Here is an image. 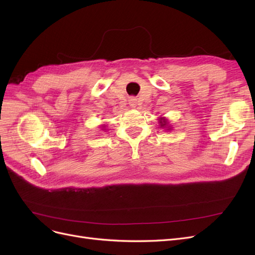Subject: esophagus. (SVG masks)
<instances>
[{
	"instance_id": "1",
	"label": "esophagus",
	"mask_w": 255,
	"mask_h": 255,
	"mask_svg": "<svg viewBox=\"0 0 255 255\" xmlns=\"http://www.w3.org/2000/svg\"><path fill=\"white\" fill-rule=\"evenodd\" d=\"M136 103H137V100H136V98L135 97H130L129 99H128V104L132 106V107H135L136 106Z\"/></svg>"
}]
</instances>
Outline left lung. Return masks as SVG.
<instances>
[{
  "instance_id": "1",
  "label": "left lung",
  "mask_w": 255,
  "mask_h": 255,
  "mask_svg": "<svg viewBox=\"0 0 255 255\" xmlns=\"http://www.w3.org/2000/svg\"><path fill=\"white\" fill-rule=\"evenodd\" d=\"M166 123H167V122H166V120H165V119H163V118L160 119V127H165V126H166Z\"/></svg>"
}]
</instances>
